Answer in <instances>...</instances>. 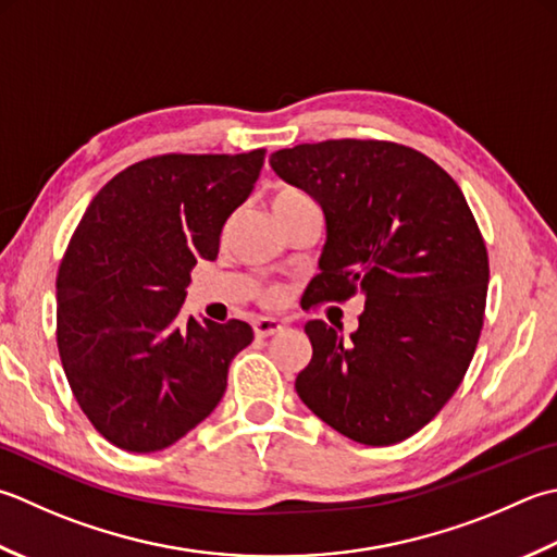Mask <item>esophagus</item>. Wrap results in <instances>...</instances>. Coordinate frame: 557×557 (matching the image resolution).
<instances>
[{"instance_id":"1","label":"esophagus","mask_w":557,"mask_h":557,"mask_svg":"<svg viewBox=\"0 0 557 557\" xmlns=\"http://www.w3.org/2000/svg\"><path fill=\"white\" fill-rule=\"evenodd\" d=\"M282 329H285V323L277 321V319H268V315H263V319L253 321V331H256L258 337H270V335L280 333Z\"/></svg>"}]
</instances>
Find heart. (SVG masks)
Wrapping results in <instances>:
<instances>
[{"mask_svg":"<svg viewBox=\"0 0 557 557\" xmlns=\"http://www.w3.org/2000/svg\"><path fill=\"white\" fill-rule=\"evenodd\" d=\"M301 202H309L307 195L299 193L297 188H287V185H282L275 193H272L270 198V207H272V214L282 212V210H289L294 205H301ZM265 301L268 304H280L282 301V289H268L265 292Z\"/></svg>","mask_w":557,"mask_h":557,"instance_id":"heart-1","label":"heart"}]
</instances>
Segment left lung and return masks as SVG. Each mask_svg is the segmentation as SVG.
Segmentation results:
<instances>
[{"instance_id":"left-lung-1","label":"left lung","mask_w":557,"mask_h":557,"mask_svg":"<svg viewBox=\"0 0 557 557\" xmlns=\"http://www.w3.org/2000/svg\"><path fill=\"white\" fill-rule=\"evenodd\" d=\"M270 166L323 212L309 301L364 297L350 341L304 325L313 355L294 388L347 440H408L459 388L483 329L487 250L461 188L420 151L376 139L280 149Z\"/></svg>"}]
</instances>
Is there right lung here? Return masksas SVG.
<instances>
[{"mask_svg":"<svg viewBox=\"0 0 557 557\" xmlns=\"http://www.w3.org/2000/svg\"><path fill=\"white\" fill-rule=\"evenodd\" d=\"M248 154H163L120 171L86 207L58 275V347L86 418L125 451H161L216 408L244 321L181 309L198 260L260 176Z\"/></svg>","mask_w":557,"mask_h":557,"instance_id":"1","label":"right lung"}]
</instances>
